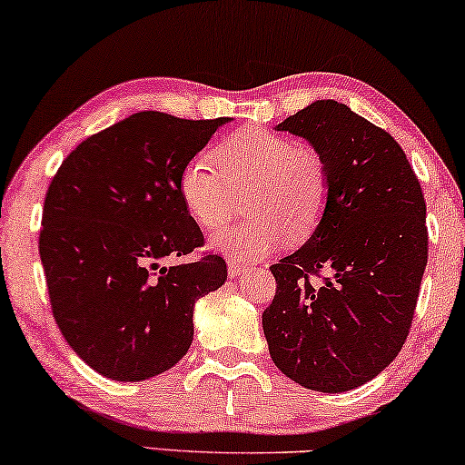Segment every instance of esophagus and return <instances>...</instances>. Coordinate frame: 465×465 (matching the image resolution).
<instances>
[{"mask_svg": "<svg viewBox=\"0 0 465 465\" xmlns=\"http://www.w3.org/2000/svg\"><path fill=\"white\" fill-rule=\"evenodd\" d=\"M247 270H249L247 263H242L239 260H228V276H231V278H237L241 274H245Z\"/></svg>", "mask_w": 465, "mask_h": 465, "instance_id": "obj_1", "label": "esophagus"}]
</instances>
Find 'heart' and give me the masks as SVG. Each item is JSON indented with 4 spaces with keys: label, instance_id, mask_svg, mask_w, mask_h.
I'll return each instance as SVG.
<instances>
[{
    "label": "heart",
    "instance_id": "obj_1",
    "mask_svg": "<svg viewBox=\"0 0 465 465\" xmlns=\"http://www.w3.org/2000/svg\"><path fill=\"white\" fill-rule=\"evenodd\" d=\"M216 159V167L213 160ZM245 197L252 218L210 237V247L231 257L255 260L284 241H305L322 220L331 193L328 168L318 149L284 134L247 128L199 153L178 174V197L195 223L210 231L224 224L234 193Z\"/></svg>",
    "mask_w": 465,
    "mask_h": 465
}]
</instances>
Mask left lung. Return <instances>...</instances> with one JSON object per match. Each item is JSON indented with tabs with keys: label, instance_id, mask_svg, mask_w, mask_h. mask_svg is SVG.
I'll use <instances>...</instances> for the list:
<instances>
[{
	"label": "left lung",
	"instance_id": "8db88e82",
	"mask_svg": "<svg viewBox=\"0 0 465 465\" xmlns=\"http://www.w3.org/2000/svg\"><path fill=\"white\" fill-rule=\"evenodd\" d=\"M276 131L318 149L331 193L305 245L270 268L263 334L291 381L345 392L381 374L410 332L428 262L424 195L399 143L345 104L318 99ZM320 269L329 278L312 283Z\"/></svg>",
	"mask_w": 465,
	"mask_h": 465
}]
</instances>
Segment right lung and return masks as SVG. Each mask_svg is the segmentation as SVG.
<instances>
[{
	"instance_id": "add662e5",
	"label": "right lung",
	"mask_w": 465,
	"mask_h": 465,
	"mask_svg": "<svg viewBox=\"0 0 465 465\" xmlns=\"http://www.w3.org/2000/svg\"><path fill=\"white\" fill-rule=\"evenodd\" d=\"M231 118L139 112L83 141L49 184L39 237L55 324L81 360L139 382L183 360L197 299L226 281L178 197V174Z\"/></svg>"
}]
</instances>
